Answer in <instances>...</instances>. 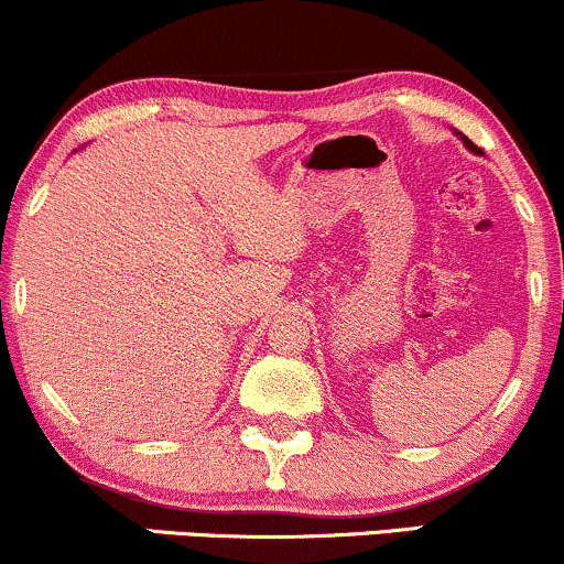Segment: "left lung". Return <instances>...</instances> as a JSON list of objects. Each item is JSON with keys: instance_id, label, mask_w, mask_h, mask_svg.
Here are the masks:
<instances>
[{"instance_id": "obj_1", "label": "left lung", "mask_w": 564, "mask_h": 564, "mask_svg": "<svg viewBox=\"0 0 564 564\" xmlns=\"http://www.w3.org/2000/svg\"><path fill=\"white\" fill-rule=\"evenodd\" d=\"M454 135H457V139H459V141H463V144H465L467 149H470V152H473V154H478V152H480V149H478L476 144H473V141H470V139H467V135H465L463 131H454Z\"/></svg>"}]
</instances>
